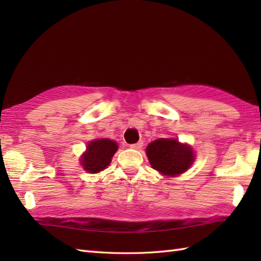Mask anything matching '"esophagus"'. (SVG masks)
<instances>
[{
    "instance_id": "esophagus-1",
    "label": "esophagus",
    "mask_w": 261,
    "mask_h": 261,
    "mask_svg": "<svg viewBox=\"0 0 261 261\" xmlns=\"http://www.w3.org/2000/svg\"><path fill=\"white\" fill-rule=\"evenodd\" d=\"M143 146V142L142 141H139L137 143H132V145H130V148L132 149H136V150H139V149H141Z\"/></svg>"
}]
</instances>
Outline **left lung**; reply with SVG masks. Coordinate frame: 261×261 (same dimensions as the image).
<instances>
[{
	"instance_id": "obj_1",
	"label": "left lung",
	"mask_w": 261,
	"mask_h": 261,
	"mask_svg": "<svg viewBox=\"0 0 261 261\" xmlns=\"http://www.w3.org/2000/svg\"><path fill=\"white\" fill-rule=\"evenodd\" d=\"M151 167L165 176L175 177L184 173L195 160L192 147L177 139L160 138L146 149Z\"/></svg>"
}]
</instances>
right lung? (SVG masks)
<instances>
[{
    "label": "right lung",
    "instance_id": "right-lung-1",
    "mask_svg": "<svg viewBox=\"0 0 261 261\" xmlns=\"http://www.w3.org/2000/svg\"><path fill=\"white\" fill-rule=\"evenodd\" d=\"M118 150V143L113 140L95 139L88 143L86 151L82 154L81 165L90 174H96L110 165L114 153Z\"/></svg>",
    "mask_w": 261,
    "mask_h": 261
}]
</instances>
